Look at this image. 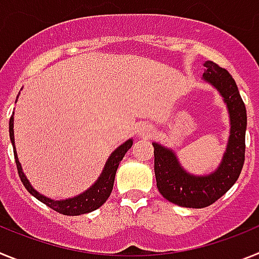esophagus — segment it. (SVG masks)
Masks as SVG:
<instances>
[{"instance_id": "obj_1", "label": "esophagus", "mask_w": 259, "mask_h": 259, "mask_svg": "<svg viewBox=\"0 0 259 259\" xmlns=\"http://www.w3.org/2000/svg\"><path fill=\"white\" fill-rule=\"evenodd\" d=\"M148 134H150V130L148 127H143V128H140V130H139V135H140V136H144V135H148Z\"/></svg>"}]
</instances>
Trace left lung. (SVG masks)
Masks as SVG:
<instances>
[{"mask_svg":"<svg viewBox=\"0 0 259 259\" xmlns=\"http://www.w3.org/2000/svg\"><path fill=\"white\" fill-rule=\"evenodd\" d=\"M203 66L206 71L202 79L221 93L230 114V137L218 168L209 175H192L183 168L174 150L153 143L158 191L170 202L192 209H202L219 200L239 179L245 161L246 109L236 83L214 62L206 61Z\"/></svg>","mask_w":259,"mask_h":259,"instance_id":"left-lung-1","label":"left lung"}]
</instances>
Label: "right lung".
<instances>
[{"mask_svg": "<svg viewBox=\"0 0 259 259\" xmlns=\"http://www.w3.org/2000/svg\"><path fill=\"white\" fill-rule=\"evenodd\" d=\"M9 132H10V140L13 144L14 148V157H15V163H17L18 174H19V178L22 180L23 185L26 187L27 191L33 196V197L37 198L38 201H41L42 203H45L47 206H49L50 209L56 210L59 214L63 215H81L87 214V212H91L93 210L98 209L100 206H102L106 200L109 198V196L111 194L114 187V180H115V174L118 170V166L120 163V161L123 159L125 153L128 152V149H131L132 139L125 141L124 144L116 148L111 155L107 159L106 164H105L102 174L100 175V178L97 179V182L91 187L89 189H87L85 192H83L81 194L76 196V197L67 198V200L62 201H54L52 198H48L47 196H42L41 193H38L36 189H33L31 184H29L28 179L26 178L24 172L22 170V166H20V162L18 159L17 150H15V145H14V114L10 118V123H9Z\"/></svg>", "mask_w": 259, "mask_h": 259, "instance_id": "1", "label": "right lung"}]
</instances>
